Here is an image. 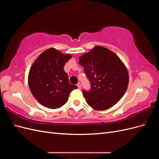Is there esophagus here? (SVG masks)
<instances>
[{
    "mask_svg": "<svg viewBox=\"0 0 159 159\" xmlns=\"http://www.w3.org/2000/svg\"><path fill=\"white\" fill-rule=\"evenodd\" d=\"M77 86H78V88L79 89H81V84H80V83H78V84H77Z\"/></svg>",
    "mask_w": 159,
    "mask_h": 159,
    "instance_id": "obj_1",
    "label": "esophagus"
}]
</instances>
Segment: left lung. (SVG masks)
<instances>
[{
  "mask_svg": "<svg viewBox=\"0 0 159 159\" xmlns=\"http://www.w3.org/2000/svg\"><path fill=\"white\" fill-rule=\"evenodd\" d=\"M91 82L90 91H84L86 102L94 109L112 107L125 93L129 84L127 67L113 52L95 46L79 57Z\"/></svg>",
  "mask_w": 159,
  "mask_h": 159,
  "instance_id": "8db88e82",
  "label": "left lung"
}]
</instances>
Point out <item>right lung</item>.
Returning a JSON list of instances; mask_svg holds the SVG:
<instances>
[{"label":"right lung","instance_id":"add662e5","mask_svg":"<svg viewBox=\"0 0 159 159\" xmlns=\"http://www.w3.org/2000/svg\"><path fill=\"white\" fill-rule=\"evenodd\" d=\"M71 57L52 48L43 52L32 65L28 76V86L43 106L52 109L62 107L68 102L71 91L78 88L69 83L64 70Z\"/></svg>","mask_w":159,"mask_h":159}]
</instances>
